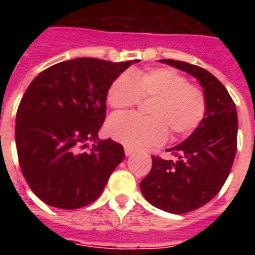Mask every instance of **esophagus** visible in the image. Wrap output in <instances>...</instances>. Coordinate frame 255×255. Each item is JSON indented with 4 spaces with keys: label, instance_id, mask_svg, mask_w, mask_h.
Wrapping results in <instances>:
<instances>
[{
    "label": "esophagus",
    "instance_id": "obj_1",
    "mask_svg": "<svg viewBox=\"0 0 255 255\" xmlns=\"http://www.w3.org/2000/svg\"><path fill=\"white\" fill-rule=\"evenodd\" d=\"M132 153H134V149H131V148H129V147H125V154L126 155H131Z\"/></svg>",
    "mask_w": 255,
    "mask_h": 255
}]
</instances>
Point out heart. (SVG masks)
I'll return each instance as SVG.
<instances>
[{
	"label": "heart",
	"instance_id": "heart-1",
	"mask_svg": "<svg viewBox=\"0 0 255 255\" xmlns=\"http://www.w3.org/2000/svg\"><path fill=\"white\" fill-rule=\"evenodd\" d=\"M141 98H153L147 108L149 116L117 114L107 123L112 138L134 149L161 145L168 131L175 139L186 136L206 115L204 92L171 67H153L135 74L124 71L108 88L107 103L114 110L132 107Z\"/></svg>",
	"mask_w": 255,
	"mask_h": 255
}]
</instances>
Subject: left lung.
Listing matches in <instances>:
<instances>
[{
	"label": "left lung",
	"mask_w": 255,
	"mask_h": 255,
	"mask_svg": "<svg viewBox=\"0 0 255 255\" xmlns=\"http://www.w3.org/2000/svg\"><path fill=\"white\" fill-rule=\"evenodd\" d=\"M198 79L207 110L186 140L168 152L175 159L152 155V168L140 181L144 198L170 213H188L203 207L220 193L238 147V114L224 84L203 67L184 61L161 60Z\"/></svg>",
	"instance_id": "8db88e82"
}]
</instances>
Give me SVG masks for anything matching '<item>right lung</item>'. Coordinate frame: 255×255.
Wrapping results in <instances>:
<instances>
[{
    "instance_id": "1",
    "label": "right lung",
    "mask_w": 255,
    "mask_h": 255,
    "mask_svg": "<svg viewBox=\"0 0 255 255\" xmlns=\"http://www.w3.org/2000/svg\"><path fill=\"white\" fill-rule=\"evenodd\" d=\"M135 61L82 57L48 67L29 84L16 112L21 172L40 200L61 209L93 203L125 157L120 143L98 139L110 85Z\"/></svg>"
}]
</instances>
